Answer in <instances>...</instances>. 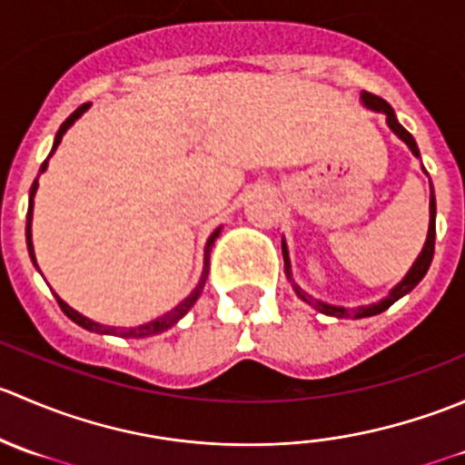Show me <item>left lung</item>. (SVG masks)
Returning a JSON list of instances; mask_svg holds the SVG:
<instances>
[{
    "mask_svg": "<svg viewBox=\"0 0 465 465\" xmlns=\"http://www.w3.org/2000/svg\"><path fill=\"white\" fill-rule=\"evenodd\" d=\"M362 103L369 107V110L373 112H382L384 116H387V125L393 130V134H398V137L402 139L407 145H410L411 153L416 154V157H420L419 153V145H416L414 137H411L410 133H407L405 128H402L401 124H398L396 114H393L391 105H389L387 101H382V98L376 96V94H369V92H362ZM425 171V168H423ZM434 238H436V198H434V189H432V182H430V229H428V241H425L423 245V252L419 254V259L414 261V265L410 267V272L405 274V279L401 281V283L396 285V288H391V292L387 294V297L382 299V302L378 303H371V306H360V308H341V306H331V303H323L320 299L311 297L308 292H303L302 288H299L297 283L292 281V272H290V256H288V247H285V241H281V250H283V261H285V276H288L290 281H292V288L294 292H297L299 299H303L306 303H311L315 311L323 312V315H331V317H337V320H349V317H355V320H360V317H371V315H380V312L387 311L391 303H396L398 299L405 297L407 292H411V290L416 288V285L420 283V279H423L425 274H428L430 270V262H432V256H434Z\"/></svg>",
    "mask_w": 465,
    "mask_h": 465,
    "instance_id": "8db88e82",
    "label": "left lung"
}]
</instances>
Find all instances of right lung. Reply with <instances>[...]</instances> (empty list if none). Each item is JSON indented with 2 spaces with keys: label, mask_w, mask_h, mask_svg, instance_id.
Segmentation results:
<instances>
[{
  "label": "right lung",
  "mask_w": 465,
  "mask_h": 465,
  "mask_svg": "<svg viewBox=\"0 0 465 465\" xmlns=\"http://www.w3.org/2000/svg\"><path fill=\"white\" fill-rule=\"evenodd\" d=\"M87 107H89V103H85V105H81V107H78L76 112H74L72 116H69L67 121H64L63 125H60V130H58V133H55V139H54V148H51L49 157H51V154L55 153V148H58V143L63 142V134L67 133L69 128H72V124H74V121H76L78 116H81L83 112L87 110ZM49 157H46L45 162H42V166H40V173H45V171H46V163H49ZM35 191H37V180L33 182V186H31V193H29V211H26V247H29V254H31V261H33V262H35V254H33V241H31V223H33V198H35ZM218 236H220V227L215 229V232L211 233V236H209V241H206V247H204V270H203V276H200V281H198V285H195V290H193V292H191L189 297H186L184 302L180 303V306H175V308H173L171 312H166V315H163V317H157V320H154V322L142 323V326H134V328H116V326H103V323H96V322L87 320L85 315H81V312H76V311H74L72 306H67V303H64L63 299H60L58 294H55V299H58V306L63 308V312H64V315H67L69 320H72V322H76L78 326L87 328V331H92V332H101V335H119V337H133V340H142V337H150V335H157V332H163V331H168V328H171V326H175V323L180 322L182 317H184L186 312L191 311V308H193V303L198 302V297H200V294H203V288H204V283H206V276H209L211 245H213V242H215V238H218ZM35 267H37V262H35Z\"/></svg>",
  "instance_id": "1"
}]
</instances>
